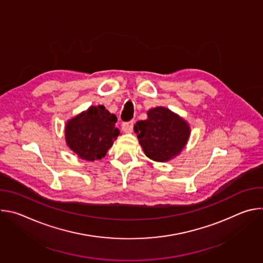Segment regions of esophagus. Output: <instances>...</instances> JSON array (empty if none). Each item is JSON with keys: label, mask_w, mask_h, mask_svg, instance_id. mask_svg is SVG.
<instances>
[{"label": "esophagus", "mask_w": 263, "mask_h": 263, "mask_svg": "<svg viewBox=\"0 0 263 263\" xmlns=\"http://www.w3.org/2000/svg\"><path fill=\"white\" fill-rule=\"evenodd\" d=\"M133 126H134V122L130 121V122H126L123 124V129L125 132L127 133H131L133 131Z\"/></svg>", "instance_id": "esophagus-1"}]
</instances>
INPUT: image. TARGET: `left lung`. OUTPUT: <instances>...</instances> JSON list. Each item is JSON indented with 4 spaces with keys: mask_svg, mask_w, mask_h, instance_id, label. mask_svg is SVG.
<instances>
[{
    "mask_svg": "<svg viewBox=\"0 0 263 263\" xmlns=\"http://www.w3.org/2000/svg\"><path fill=\"white\" fill-rule=\"evenodd\" d=\"M144 154L155 161L164 162L176 155L189 140L191 129L187 123L170 109L156 107L147 112V119L134 126Z\"/></svg>",
    "mask_w": 263,
    "mask_h": 263,
    "instance_id": "obj_1",
    "label": "left lung"
}]
</instances>
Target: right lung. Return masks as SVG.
I'll use <instances>...</instances> for the list:
<instances>
[{"label": "right lung", "instance_id": "add662e5", "mask_svg": "<svg viewBox=\"0 0 263 263\" xmlns=\"http://www.w3.org/2000/svg\"><path fill=\"white\" fill-rule=\"evenodd\" d=\"M118 119L103 105L91 106L65 126L67 145L82 159L93 161L104 157L120 135Z\"/></svg>", "mask_w": 263, "mask_h": 263}]
</instances>
